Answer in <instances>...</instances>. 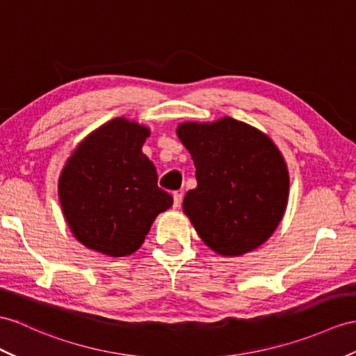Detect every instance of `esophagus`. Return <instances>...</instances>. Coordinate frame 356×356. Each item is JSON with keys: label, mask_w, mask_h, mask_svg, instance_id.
Returning <instances> with one entry per match:
<instances>
[{"label": "esophagus", "mask_w": 356, "mask_h": 356, "mask_svg": "<svg viewBox=\"0 0 356 356\" xmlns=\"http://www.w3.org/2000/svg\"><path fill=\"white\" fill-rule=\"evenodd\" d=\"M181 202H183V193H179V192L173 193V208H178L181 205Z\"/></svg>", "instance_id": "34e87169"}]
</instances>
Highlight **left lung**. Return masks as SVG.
Returning a JSON list of instances; mask_svg holds the SVG:
<instances>
[{
  "label": "left lung",
  "mask_w": 356,
  "mask_h": 356,
  "mask_svg": "<svg viewBox=\"0 0 356 356\" xmlns=\"http://www.w3.org/2000/svg\"><path fill=\"white\" fill-rule=\"evenodd\" d=\"M177 134L192 154L197 181L183 208L204 243L228 257L263 245L289 197L287 166L275 143L232 118L181 124Z\"/></svg>",
  "instance_id": "8db88e82"
}]
</instances>
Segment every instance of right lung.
Listing matches in <instances>:
<instances>
[{
  "label": "right lung",
  "instance_id": "1",
  "mask_svg": "<svg viewBox=\"0 0 356 356\" xmlns=\"http://www.w3.org/2000/svg\"><path fill=\"white\" fill-rule=\"evenodd\" d=\"M148 128L113 119L78 145L58 181L69 228L89 249L125 257L142 246L154 219L173 197L159 187L142 152Z\"/></svg>",
  "mask_w": 356,
  "mask_h": 356
}]
</instances>
